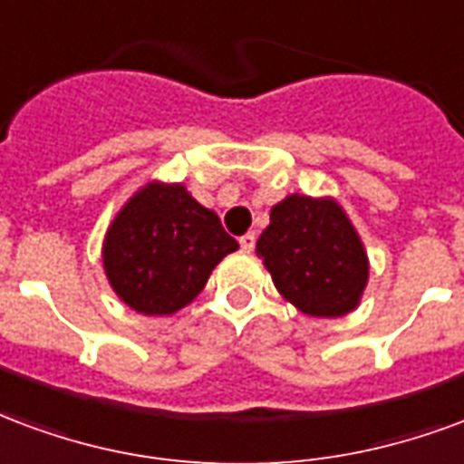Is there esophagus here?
Masks as SVG:
<instances>
[{
	"instance_id": "1",
	"label": "esophagus",
	"mask_w": 464,
	"mask_h": 464,
	"mask_svg": "<svg viewBox=\"0 0 464 464\" xmlns=\"http://www.w3.org/2000/svg\"><path fill=\"white\" fill-rule=\"evenodd\" d=\"M255 245H256V235H255V232H246V235L239 237V246H242L245 252H252V249H255Z\"/></svg>"
}]
</instances>
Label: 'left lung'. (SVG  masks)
I'll return each mask as SVG.
<instances>
[{
	"instance_id": "8db88e82",
	"label": "left lung",
	"mask_w": 464,
	"mask_h": 464,
	"mask_svg": "<svg viewBox=\"0 0 464 464\" xmlns=\"http://www.w3.org/2000/svg\"><path fill=\"white\" fill-rule=\"evenodd\" d=\"M256 255L276 292L319 319L356 309L368 284L366 246L334 198L286 195L276 202Z\"/></svg>"
}]
</instances>
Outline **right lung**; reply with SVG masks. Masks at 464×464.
<instances>
[{
  "instance_id": "right-lung-1",
  "label": "right lung",
  "mask_w": 464,
  "mask_h": 464,
  "mask_svg": "<svg viewBox=\"0 0 464 464\" xmlns=\"http://www.w3.org/2000/svg\"><path fill=\"white\" fill-rule=\"evenodd\" d=\"M235 249L218 215L185 185L150 180L108 225L103 269L121 302L145 316H168L188 306Z\"/></svg>"
}]
</instances>
